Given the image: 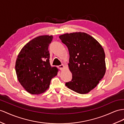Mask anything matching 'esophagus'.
Wrapping results in <instances>:
<instances>
[{
	"label": "esophagus",
	"instance_id": "1",
	"mask_svg": "<svg viewBox=\"0 0 124 124\" xmlns=\"http://www.w3.org/2000/svg\"><path fill=\"white\" fill-rule=\"evenodd\" d=\"M58 68L60 70H63V69H64V64H61V65H60L58 66Z\"/></svg>",
	"mask_w": 124,
	"mask_h": 124
}]
</instances>
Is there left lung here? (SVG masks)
<instances>
[{"label":"left lung","instance_id":"8db88e82","mask_svg":"<svg viewBox=\"0 0 124 124\" xmlns=\"http://www.w3.org/2000/svg\"><path fill=\"white\" fill-rule=\"evenodd\" d=\"M59 38L68 48L69 66L72 74V80L65 85L77 93H88L105 73L103 48L93 37L84 32L65 33Z\"/></svg>","mask_w":124,"mask_h":124}]
</instances>
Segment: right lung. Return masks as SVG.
<instances>
[{"mask_svg":"<svg viewBox=\"0 0 124 124\" xmlns=\"http://www.w3.org/2000/svg\"><path fill=\"white\" fill-rule=\"evenodd\" d=\"M52 39V36L35 38L19 53L15 65L18 80L30 94H38L45 92L59 71L50 64L48 48Z\"/></svg>","mask_w":124,"mask_h":124,"instance_id":"add662e5","label":"right lung"}]
</instances>
